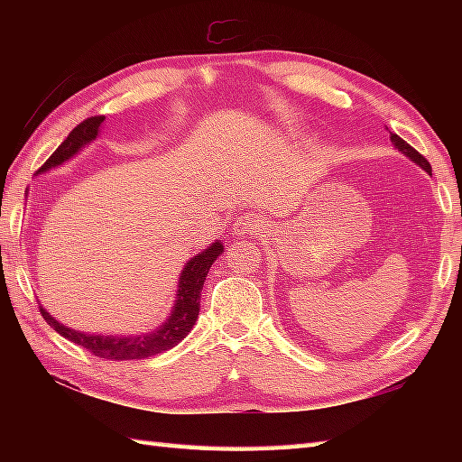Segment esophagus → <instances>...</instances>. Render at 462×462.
I'll list each match as a JSON object with an SVG mask.
<instances>
[{"label": "esophagus", "mask_w": 462, "mask_h": 462, "mask_svg": "<svg viewBox=\"0 0 462 462\" xmlns=\"http://www.w3.org/2000/svg\"><path fill=\"white\" fill-rule=\"evenodd\" d=\"M261 230V220L256 214H240L232 224V232L238 234V236H250V234Z\"/></svg>", "instance_id": "1"}]
</instances>
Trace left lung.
<instances>
[{
  "mask_svg": "<svg viewBox=\"0 0 462 462\" xmlns=\"http://www.w3.org/2000/svg\"><path fill=\"white\" fill-rule=\"evenodd\" d=\"M389 134H391V143H393L397 148H400V151H402L403 154H408L413 162H418V165H420L421 169L428 171V173H432V167H430V162L424 159V156H421V154L416 151V148L410 146L408 143H405L403 138H400L397 134H393V132H389Z\"/></svg>",
  "mask_w": 462,
  "mask_h": 462,
  "instance_id": "8db88e82",
  "label": "left lung"
}]
</instances>
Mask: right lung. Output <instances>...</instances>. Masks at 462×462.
<instances>
[{
	"label": "right lung",
	"mask_w": 462,
	"mask_h": 462,
	"mask_svg": "<svg viewBox=\"0 0 462 462\" xmlns=\"http://www.w3.org/2000/svg\"><path fill=\"white\" fill-rule=\"evenodd\" d=\"M104 116H91V118L83 120L79 126H75L71 134L62 140L60 146L54 151L44 165L38 169V173H42L46 169H52L65 162L67 159L79 151L83 144L91 143L97 136ZM222 242H214L208 250H203L201 254L195 256L185 264V269L179 277V293L177 303L173 308V314L162 324L159 330H154L146 336H126V338H118V336H96V334H81L71 328H65L59 324L49 311L41 308V314L46 319V324L52 326L60 336H65L67 340L79 344L85 350H89L91 355L99 358H109V361H134V358H146L154 356L165 350L173 348L175 344L181 342L195 324V319L199 316V297L203 283H206V275L214 261L222 254Z\"/></svg>",
	"instance_id": "1"
}]
</instances>
